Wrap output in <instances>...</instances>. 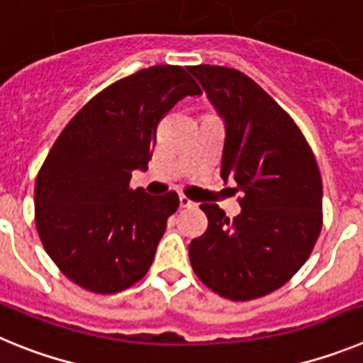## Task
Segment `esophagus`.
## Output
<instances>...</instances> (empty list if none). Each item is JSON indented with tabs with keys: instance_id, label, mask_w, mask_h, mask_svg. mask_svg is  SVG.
I'll list each match as a JSON object with an SVG mask.
<instances>
[{
	"instance_id": "esophagus-1",
	"label": "esophagus",
	"mask_w": 363,
	"mask_h": 363,
	"mask_svg": "<svg viewBox=\"0 0 363 363\" xmlns=\"http://www.w3.org/2000/svg\"><path fill=\"white\" fill-rule=\"evenodd\" d=\"M194 205H196V203H194L192 200H189L187 196H184V194L179 196V207H184V209H185V207H194Z\"/></svg>"
}]
</instances>
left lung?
I'll return each mask as SVG.
<instances>
[{"mask_svg": "<svg viewBox=\"0 0 363 363\" xmlns=\"http://www.w3.org/2000/svg\"><path fill=\"white\" fill-rule=\"evenodd\" d=\"M225 127L221 178L243 192L229 220L201 203L209 227L189 245L194 272L229 300L277 291L306 264L322 230V178L293 118L240 70L191 67Z\"/></svg>", "mask_w": 363, "mask_h": 363, "instance_id": "1", "label": "left lung"}]
</instances>
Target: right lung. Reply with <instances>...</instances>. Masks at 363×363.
<instances>
[{
    "label": "right lung",
    "mask_w": 363,
    "mask_h": 363,
    "mask_svg": "<svg viewBox=\"0 0 363 363\" xmlns=\"http://www.w3.org/2000/svg\"><path fill=\"white\" fill-rule=\"evenodd\" d=\"M200 94L185 69L156 65L112 83L69 121L34 189L41 243L65 277L101 294L145 277L179 200L133 191L130 176L149 169L163 114Z\"/></svg>",
    "instance_id": "obj_1"
}]
</instances>
